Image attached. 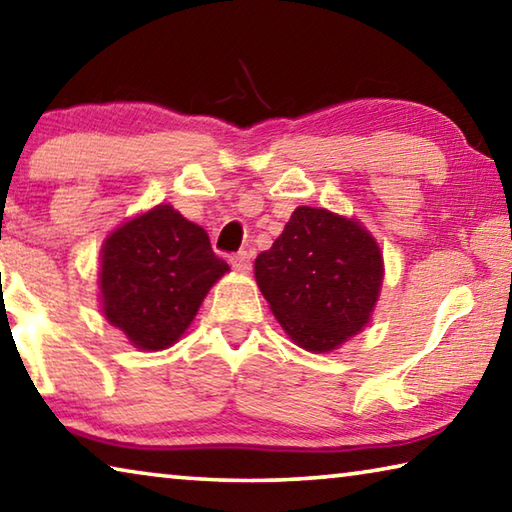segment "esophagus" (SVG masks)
Returning <instances> with one entry per match:
<instances>
[{"mask_svg":"<svg viewBox=\"0 0 512 512\" xmlns=\"http://www.w3.org/2000/svg\"><path fill=\"white\" fill-rule=\"evenodd\" d=\"M231 265L236 267L238 272H249L251 270V256L247 251H240V254H233L231 256Z\"/></svg>","mask_w":512,"mask_h":512,"instance_id":"34e87169","label":"esophagus"}]
</instances>
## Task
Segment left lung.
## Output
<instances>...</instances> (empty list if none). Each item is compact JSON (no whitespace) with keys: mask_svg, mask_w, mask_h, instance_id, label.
I'll return each instance as SVG.
<instances>
[{"mask_svg":"<svg viewBox=\"0 0 512 512\" xmlns=\"http://www.w3.org/2000/svg\"><path fill=\"white\" fill-rule=\"evenodd\" d=\"M254 274L292 342L324 354L370 322L383 256L360 222L299 206L274 245L258 254Z\"/></svg>","mask_w":512,"mask_h":512,"instance_id":"8db88e82","label":"left lung"}]
</instances>
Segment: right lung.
<instances>
[{
  "label": "right lung",
  "mask_w": 512,
  "mask_h": 512,
  "mask_svg": "<svg viewBox=\"0 0 512 512\" xmlns=\"http://www.w3.org/2000/svg\"><path fill=\"white\" fill-rule=\"evenodd\" d=\"M229 272L208 233L170 204L124 222L104 240L102 311L133 347L158 351L195 320L213 283Z\"/></svg>",
  "instance_id": "obj_1"
}]
</instances>
